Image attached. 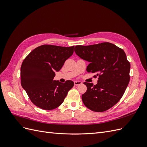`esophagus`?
<instances>
[{"label": "esophagus", "instance_id": "esophagus-1", "mask_svg": "<svg viewBox=\"0 0 147 147\" xmlns=\"http://www.w3.org/2000/svg\"><path fill=\"white\" fill-rule=\"evenodd\" d=\"M82 84V82H80V81H75L74 82V84L75 86H78V85H80V84Z\"/></svg>", "mask_w": 147, "mask_h": 147}]
</instances>
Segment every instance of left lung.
I'll return each mask as SVG.
<instances>
[{
    "label": "left lung",
    "mask_w": 147,
    "mask_h": 147,
    "mask_svg": "<svg viewBox=\"0 0 147 147\" xmlns=\"http://www.w3.org/2000/svg\"><path fill=\"white\" fill-rule=\"evenodd\" d=\"M74 51L78 56L90 63L86 68L88 72L99 76L96 85L84 83L87 87L82 96L84 105L96 112L112 107L121 98L129 82L131 65L126 53L109 42L77 45Z\"/></svg>",
    "instance_id": "left-lung-1"
}]
</instances>
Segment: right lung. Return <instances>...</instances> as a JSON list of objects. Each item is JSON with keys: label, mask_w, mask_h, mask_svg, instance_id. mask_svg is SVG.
<instances>
[{"label": "right lung", "mask_w": 147, "mask_h": 147, "mask_svg": "<svg viewBox=\"0 0 147 147\" xmlns=\"http://www.w3.org/2000/svg\"><path fill=\"white\" fill-rule=\"evenodd\" d=\"M74 46L44 45L31 51L21 67V86L32 103L43 110H53L63 102L74 83L54 80L65 61L74 53Z\"/></svg>", "instance_id": "right-lung-1"}]
</instances>
